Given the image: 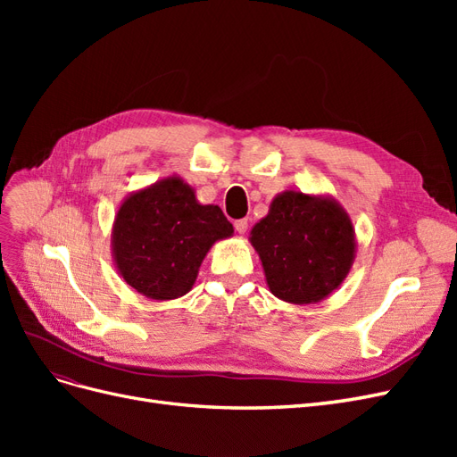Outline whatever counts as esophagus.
I'll return each mask as SVG.
<instances>
[{
  "mask_svg": "<svg viewBox=\"0 0 457 457\" xmlns=\"http://www.w3.org/2000/svg\"><path fill=\"white\" fill-rule=\"evenodd\" d=\"M234 228H237L238 234H245V230H247V219L234 220Z\"/></svg>",
  "mask_w": 457,
  "mask_h": 457,
  "instance_id": "esophagus-1",
  "label": "esophagus"
}]
</instances>
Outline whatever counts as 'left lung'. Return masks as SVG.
<instances>
[{
    "instance_id": "left-lung-1",
    "label": "left lung",
    "mask_w": 457,
    "mask_h": 457,
    "mask_svg": "<svg viewBox=\"0 0 457 457\" xmlns=\"http://www.w3.org/2000/svg\"><path fill=\"white\" fill-rule=\"evenodd\" d=\"M270 294L314 305L347 278L356 255L351 215L328 195L284 190L250 230Z\"/></svg>"
}]
</instances>
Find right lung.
<instances>
[{"mask_svg":"<svg viewBox=\"0 0 457 457\" xmlns=\"http://www.w3.org/2000/svg\"><path fill=\"white\" fill-rule=\"evenodd\" d=\"M234 234L219 205L200 204L179 175L123 198L110 247L118 274L137 294L171 301L188 294L212 245Z\"/></svg>","mask_w":457,"mask_h":457,"instance_id":"1","label":"right lung"}]
</instances>
